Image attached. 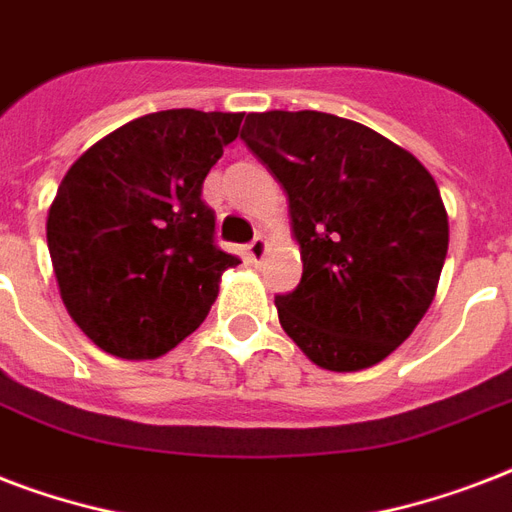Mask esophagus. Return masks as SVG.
<instances>
[{
	"mask_svg": "<svg viewBox=\"0 0 512 512\" xmlns=\"http://www.w3.org/2000/svg\"><path fill=\"white\" fill-rule=\"evenodd\" d=\"M265 249H268V244H265L263 236H255V239L249 241L247 244V260L249 263H260L265 257Z\"/></svg>",
	"mask_w": 512,
	"mask_h": 512,
	"instance_id": "1",
	"label": "esophagus"
}]
</instances>
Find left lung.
<instances>
[{
	"label": "left lung",
	"mask_w": 512,
	"mask_h": 512,
	"mask_svg": "<svg viewBox=\"0 0 512 512\" xmlns=\"http://www.w3.org/2000/svg\"><path fill=\"white\" fill-rule=\"evenodd\" d=\"M241 140L287 191L303 279L276 295L284 332L332 372L374 366L433 303L449 249L436 180L364 124L321 111L249 114Z\"/></svg>",
	"instance_id": "8db88e82"
}]
</instances>
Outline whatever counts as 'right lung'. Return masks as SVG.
Listing matches in <instances>:
<instances>
[{
    "mask_svg": "<svg viewBox=\"0 0 512 512\" xmlns=\"http://www.w3.org/2000/svg\"><path fill=\"white\" fill-rule=\"evenodd\" d=\"M241 114L172 108L124 124L84 151L52 201L47 247L71 319L119 358H156L199 329L225 268L207 172Z\"/></svg>",
    "mask_w": 512,
    "mask_h": 512,
    "instance_id": "right-lung-1",
    "label": "right lung"
}]
</instances>
